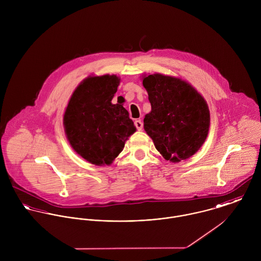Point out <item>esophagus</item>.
Listing matches in <instances>:
<instances>
[{"instance_id":"obj_1","label":"esophagus","mask_w":261,"mask_h":261,"mask_svg":"<svg viewBox=\"0 0 261 261\" xmlns=\"http://www.w3.org/2000/svg\"><path fill=\"white\" fill-rule=\"evenodd\" d=\"M135 125H136V127L138 128V130H142V129H143V126H144L143 121H142L141 119H137V120L135 121Z\"/></svg>"}]
</instances>
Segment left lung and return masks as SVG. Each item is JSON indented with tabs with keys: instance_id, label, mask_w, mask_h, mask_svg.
Instances as JSON below:
<instances>
[{
	"instance_id": "8db88e82",
	"label": "left lung",
	"mask_w": 261,
	"mask_h": 261,
	"mask_svg": "<svg viewBox=\"0 0 261 261\" xmlns=\"http://www.w3.org/2000/svg\"><path fill=\"white\" fill-rule=\"evenodd\" d=\"M151 111L144 128L165 160L179 163L195 154L205 143L210 112L204 97L179 77L153 73L142 77Z\"/></svg>"
}]
</instances>
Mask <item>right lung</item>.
<instances>
[{
	"label": "right lung",
	"instance_id": "right-lung-1",
	"mask_svg": "<svg viewBox=\"0 0 261 261\" xmlns=\"http://www.w3.org/2000/svg\"><path fill=\"white\" fill-rule=\"evenodd\" d=\"M119 83L114 74L88 76L75 88L63 115L71 148L96 166L111 165L137 130L122 105L112 102Z\"/></svg>",
	"mask_w": 261,
	"mask_h": 261
}]
</instances>
